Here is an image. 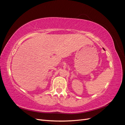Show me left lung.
Segmentation results:
<instances>
[{"mask_svg": "<svg viewBox=\"0 0 125 125\" xmlns=\"http://www.w3.org/2000/svg\"><path fill=\"white\" fill-rule=\"evenodd\" d=\"M103 50H104V48H103Z\"/></svg>", "mask_w": 125, "mask_h": 125, "instance_id": "8db88e82", "label": "left lung"}]
</instances>
